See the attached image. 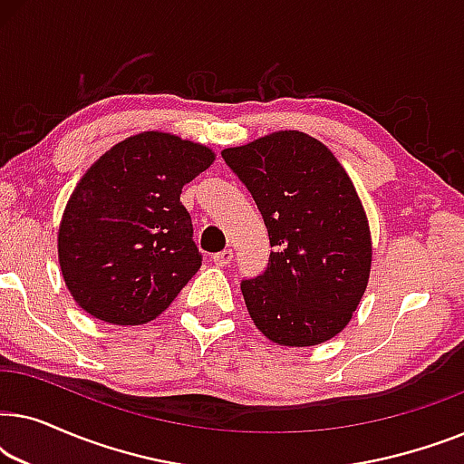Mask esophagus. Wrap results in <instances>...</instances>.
I'll use <instances>...</instances> for the list:
<instances>
[{"label": "esophagus", "mask_w": 464, "mask_h": 464, "mask_svg": "<svg viewBox=\"0 0 464 464\" xmlns=\"http://www.w3.org/2000/svg\"><path fill=\"white\" fill-rule=\"evenodd\" d=\"M232 259H234L232 249H224V251L215 253V256L211 257V262H213L215 266H219V268H226V266L232 264Z\"/></svg>", "instance_id": "obj_1"}]
</instances>
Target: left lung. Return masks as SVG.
I'll return each instance as SVG.
<instances>
[{
    "label": "left lung",
    "mask_w": 464,
    "mask_h": 464,
    "mask_svg": "<svg viewBox=\"0 0 464 464\" xmlns=\"http://www.w3.org/2000/svg\"><path fill=\"white\" fill-rule=\"evenodd\" d=\"M268 227L264 275L240 283L246 310L281 346H316L353 319L372 270V232L351 177L319 139L276 130L221 151Z\"/></svg>",
    "instance_id": "left-lung-1"
}]
</instances>
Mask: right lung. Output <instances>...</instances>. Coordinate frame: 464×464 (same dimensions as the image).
I'll return each instance as SVG.
<instances>
[{"mask_svg": "<svg viewBox=\"0 0 464 464\" xmlns=\"http://www.w3.org/2000/svg\"><path fill=\"white\" fill-rule=\"evenodd\" d=\"M215 151L145 130L107 150L69 196L59 264L75 304L111 325H143L170 306L200 268L181 188Z\"/></svg>", "mask_w": 464, "mask_h": 464, "instance_id": "1", "label": "right lung"}]
</instances>
